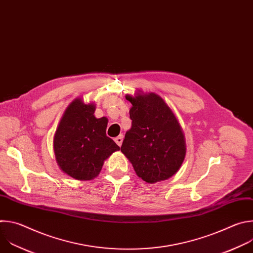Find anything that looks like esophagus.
I'll list each match as a JSON object with an SVG mask.
<instances>
[{
  "label": "esophagus",
  "mask_w": 253,
  "mask_h": 253,
  "mask_svg": "<svg viewBox=\"0 0 253 253\" xmlns=\"http://www.w3.org/2000/svg\"><path fill=\"white\" fill-rule=\"evenodd\" d=\"M114 140H115V142L117 143L118 146H121V145H122V142H123V135H119V136L116 137Z\"/></svg>",
  "instance_id": "1"
}]
</instances>
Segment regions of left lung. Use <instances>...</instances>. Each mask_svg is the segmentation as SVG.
I'll list each match as a JSON object with an SVG mask.
<instances>
[{
  "instance_id": "left-lung-1",
  "label": "left lung",
  "mask_w": 253,
  "mask_h": 253,
  "mask_svg": "<svg viewBox=\"0 0 253 253\" xmlns=\"http://www.w3.org/2000/svg\"><path fill=\"white\" fill-rule=\"evenodd\" d=\"M130 101L131 128L126 132L121 152L137 176L147 183L172 177L181 167L186 143L184 133L166 102L156 93L138 90Z\"/></svg>"
}]
</instances>
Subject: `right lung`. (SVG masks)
<instances>
[{
  "label": "right lung",
  "instance_id": "1",
  "mask_svg": "<svg viewBox=\"0 0 253 253\" xmlns=\"http://www.w3.org/2000/svg\"><path fill=\"white\" fill-rule=\"evenodd\" d=\"M94 103L76 98L65 110L54 136V153L60 169L76 180L97 177L104 161L115 151L117 144L106 135L108 119L96 118Z\"/></svg>",
  "mask_w": 253,
  "mask_h": 253
}]
</instances>
